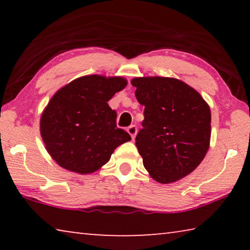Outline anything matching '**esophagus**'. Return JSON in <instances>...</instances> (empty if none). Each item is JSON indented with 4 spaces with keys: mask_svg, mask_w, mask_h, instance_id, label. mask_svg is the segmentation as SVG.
Instances as JSON below:
<instances>
[{
    "mask_svg": "<svg viewBox=\"0 0 250 250\" xmlns=\"http://www.w3.org/2000/svg\"><path fill=\"white\" fill-rule=\"evenodd\" d=\"M128 132H129V134L131 135V138L132 139H134L135 138V135H137V132H138V129H137V125H130L128 129Z\"/></svg>",
    "mask_w": 250,
    "mask_h": 250,
    "instance_id": "1",
    "label": "esophagus"
}]
</instances>
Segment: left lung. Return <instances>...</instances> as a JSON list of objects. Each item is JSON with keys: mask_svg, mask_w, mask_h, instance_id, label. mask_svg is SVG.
I'll list each match as a JSON object with an SVG mask.
<instances>
[{"mask_svg": "<svg viewBox=\"0 0 250 250\" xmlns=\"http://www.w3.org/2000/svg\"><path fill=\"white\" fill-rule=\"evenodd\" d=\"M135 97L145 105L135 146L143 166L159 183L193 172L208 151L210 110L202 96L175 78L132 79Z\"/></svg>", "mask_w": 250, "mask_h": 250, "instance_id": "8db88e82", "label": "left lung"}]
</instances>
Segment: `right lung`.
Returning <instances> with one entry per match:
<instances>
[{
  "label": "right lung",
  "instance_id": "1",
  "mask_svg": "<svg viewBox=\"0 0 250 250\" xmlns=\"http://www.w3.org/2000/svg\"><path fill=\"white\" fill-rule=\"evenodd\" d=\"M125 86L121 77L83 76L53 96L41 118V134L57 164L79 174L92 173L131 140L117 126V112L108 104Z\"/></svg>",
  "mask_w": 250,
  "mask_h": 250
}]
</instances>
